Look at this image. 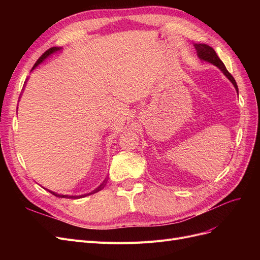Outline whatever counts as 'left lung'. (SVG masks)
Segmentation results:
<instances>
[{"label":"left lung","instance_id":"1","mask_svg":"<svg viewBox=\"0 0 260 260\" xmlns=\"http://www.w3.org/2000/svg\"><path fill=\"white\" fill-rule=\"evenodd\" d=\"M194 48L196 50V53H198V57L203 60V61H207V62H210V64L215 65L216 67H218L220 70H221L222 74L228 78L231 81V83L234 85L235 90H237L238 94H239V88H238V84L237 82H235L234 78L232 77V75L228 72L223 62L221 61V59H220L218 57L217 53L215 52V50L210 48L209 45L207 44H204V43H195L194 44Z\"/></svg>","mask_w":260,"mask_h":260}]
</instances>
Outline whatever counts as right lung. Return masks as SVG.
<instances>
[{
  "label": "right lung",
  "mask_w": 260,
  "mask_h": 260,
  "mask_svg": "<svg viewBox=\"0 0 260 260\" xmlns=\"http://www.w3.org/2000/svg\"><path fill=\"white\" fill-rule=\"evenodd\" d=\"M61 50H62V48H58V46H54V48H51V49H49V50L46 51V52H44V54H43V55H41V57L37 60V62L35 64V66L32 67V69H31V72H32V70H34L36 67H38L39 65L42 64V62H43L46 58H49L50 56H52L53 54L57 53V52H59V51H61ZM19 98H20V96H19ZM104 186H105V185H104V183H103V184H101L98 188H95V190H94V191H93V192H91V193L99 192V191H101L102 188H103ZM48 191H49V192H51L53 195L56 196V198H61V199H73V200H76V199H81V198H84V196H86V194H83V195H64V194H58V193L52 192V191H50V190H48ZM91 193H90V194H91Z\"/></svg>",
  "instance_id": "add662e5"
}]
</instances>
